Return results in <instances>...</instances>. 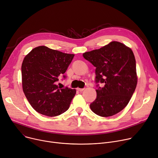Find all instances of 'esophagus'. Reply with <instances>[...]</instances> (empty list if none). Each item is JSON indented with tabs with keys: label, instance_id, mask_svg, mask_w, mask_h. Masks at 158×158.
Here are the masks:
<instances>
[{
	"label": "esophagus",
	"instance_id": "esophagus-1",
	"mask_svg": "<svg viewBox=\"0 0 158 158\" xmlns=\"http://www.w3.org/2000/svg\"><path fill=\"white\" fill-rule=\"evenodd\" d=\"M77 90H78V91H80V92H81V91H83V90H84V89H80V88H77Z\"/></svg>",
	"mask_w": 158,
	"mask_h": 158
}]
</instances>
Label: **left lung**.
I'll return each mask as SVG.
<instances>
[{"instance_id":"left-lung-1","label":"left lung","mask_w":158,"mask_h":158,"mask_svg":"<svg viewBox=\"0 0 158 158\" xmlns=\"http://www.w3.org/2000/svg\"><path fill=\"white\" fill-rule=\"evenodd\" d=\"M83 56L96 68L97 97L90 105L96 115L107 117L123 110L130 101L137 84L136 60L133 51L112 41ZM99 83H103L101 88Z\"/></svg>"}]
</instances>
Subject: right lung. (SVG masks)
Instances as JSON below:
<instances>
[{
    "label": "right lung",
    "instance_id": "obj_1",
    "mask_svg": "<svg viewBox=\"0 0 158 158\" xmlns=\"http://www.w3.org/2000/svg\"><path fill=\"white\" fill-rule=\"evenodd\" d=\"M74 56L44 46L34 48L26 55L22 65L23 90L36 112L55 117L69 109L76 90L67 87L62 89L57 82ZM63 78L66 77L63 75Z\"/></svg>",
    "mask_w": 158,
    "mask_h": 158
}]
</instances>
